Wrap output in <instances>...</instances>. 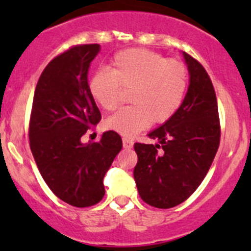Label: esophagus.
Wrapping results in <instances>:
<instances>
[{
  "mask_svg": "<svg viewBox=\"0 0 251 251\" xmlns=\"http://www.w3.org/2000/svg\"><path fill=\"white\" fill-rule=\"evenodd\" d=\"M123 146L125 149H131L133 147V141L130 140L127 137H124L123 138Z\"/></svg>",
  "mask_w": 251,
  "mask_h": 251,
  "instance_id": "esophagus-1",
  "label": "esophagus"
}]
</instances>
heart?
<instances>
[{"label": "heart", "instance_id": "b5f03b06", "mask_svg": "<svg viewBox=\"0 0 251 251\" xmlns=\"http://www.w3.org/2000/svg\"><path fill=\"white\" fill-rule=\"evenodd\" d=\"M188 88V70L181 60L143 48L121 50L107 70L88 80V92L103 110L118 107L121 90H130L131 105L105 120L108 130L132 137L151 124H164L178 111Z\"/></svg>", "mask_w": 251, "mask_h": 251}]
</instances>
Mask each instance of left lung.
Masks as SVG:
<instances>
[{"mask_svg": "<svg viewBox=\"0 0 251 251\" xmlns=\"http://www.w3.org/2000/svg\"><path fill=\"white\" fill-rule=\"evenodd\" d=\"M189 86L178 111L148 133L156 144L135 143L133 170L142 201L159 209L183 203L201 186L220 146L216 93L203 65L183 52Z\"/></svg>", "mask_w": 251, "mask_h": 251, "instance_id": "left-lung-1", "label": "left lung"}]
</instances>
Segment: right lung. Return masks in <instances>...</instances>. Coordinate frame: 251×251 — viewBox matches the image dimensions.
<instances>
[{"label": "right lung", "mask_w": 251, "mask_h": 251, "mask_svg": "<svg viewBox=\"0 0 251 251\" xmlns=\"http://www.w3.org/2000/svg\"><path fill=\"white\" fill-rule=\"evenodd\" d=\"M100 50L97 44L77 45L53 58L39 78L30 115V149L42 178L60 201L76 207L102 201L104 175L123 148L114 131L98 142H81L102 118L87 81Z\"/></svg>", "instance_id": "add662e5"}]
</instances>
